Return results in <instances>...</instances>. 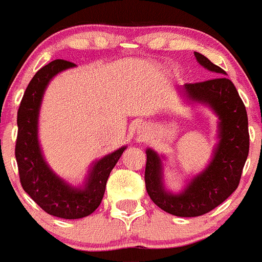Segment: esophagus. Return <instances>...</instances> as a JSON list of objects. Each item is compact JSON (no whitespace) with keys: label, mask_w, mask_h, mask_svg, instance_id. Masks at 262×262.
Segmentation results:
<instances>
[{"label":"esophagus","mask_w":262,"mask_h":262,"mask_svg":"<svg viewBox=\"0 0 262 262\" xmlns=\"http://www.w3.org/2000/svg\"><path fill=\"white\" fill-rule=\"evenodd\" d=\"M145 128H146V127H144V126H139V130H137V131H139V135H141V137L144 136L145 132H146V131H145Z\"/></svg>","instance_id":"obj_1"}]
</instances>
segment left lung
Segmentation results:
<instances>
[{
  "mask_svg": "<svg viewBox=\"0 0 262 262\" xmlns=\"http://www.w3.org/2000/svg\"><path fill=\"white\" fill-rule=\"evenodd\" d=\"M196 61L216 77L178 88L192 104L209 107L218 117V144L209 164L187 181L181 192L165 188L164 155L146 149L145 185L150 199L162 210L176 216H200L227 200L239 185L250 149L248 118L246 107L234 84L224 76L227 72L204 54L195 52Z\"/></svg>",
  "mask_w": 262,
  "mask_h": 262,
  "instance_id": "8db88e82",
  "label": "left lung"
}]
</instances>
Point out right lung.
I'll return each instance as SVG.
<instances>
[{
    "label": "right lung",
    "instance_id": "1",
    "mask_svg": "<svg viewBox=\"0 0 262 262\" xmlns=\"http://www.w3.org/2000/svg\"><path fill=\"white\" fill-rule=\"evenodd\" d=\"M76 64L54 59L42 67L24 93L17 111V140L15 147L20 182L25 192L46 213L62 219H80L97 210L104 196L111 170L127 146L93 162L81 186H72L52 170L44 159L38 137V123L44 92L59 72Z\"/></svg>",
    "mask_w": 262,
    "mask_h": 262
}]
</instances>
